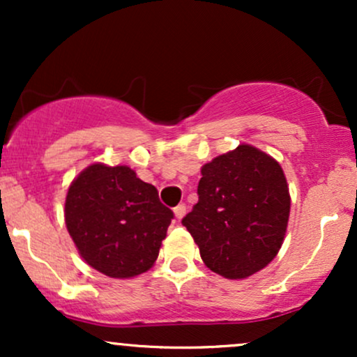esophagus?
Listing matches in <instances>:
<instances>
[{
    "instance_id": "obj_1",
    "label": "esophagus",
    "mask_w": 357,
    "mask_h": 357,
    "mask_svg": "<svg viewBox=\"0 0 357 357\" xmlns=\"http://www.w3.org/2000/svg\"><path fill=\"white\" fill-rule=\"evenodd\" d=\"M173 211H174V216H176V218L181 220L183 216L186 215V206H184V204H178V206H176Z\"/></svg>"
}]
</instances>
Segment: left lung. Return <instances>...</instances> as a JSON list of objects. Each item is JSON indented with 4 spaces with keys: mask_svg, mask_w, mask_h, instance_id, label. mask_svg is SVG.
Segmentation results:
<instances>
[{
    "mask_svg": "<svg viewBox=\"0 0 357 357\" xmlns=\"http://www.w3.org/2000/svg\"><path fill=\"white\" fill-rule=\"evenodd\" d=\"M198 198L183 225L208 268L240 280L275 258L289 223L290 195L272 155L248 144L218 155L202 167Z\"/></svg>",
    "mask_w": 357,
    "mask_h": 357,
    "instance_id": "obj_1",
    "label": "left lung"
}]
</instances>
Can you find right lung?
Wrapping results in <instances>:
<instances>
[{
    "mask_svg": "<svg viewBox=\"0 0 357 357\" xmlns=\"http://www.w3.org/2000/svg\"><path fill=\"white\" fill-rule=\"evenodd\" d=\"M173 216L153 184L127 166L90 165L65 199V225L80 257L112 278L153 267Z\"/></svg>",
    "mask_w": 357,
    "mask_h": 357,
    "instance_id": "1",
    "label": "right lung"
}]
</instances>
